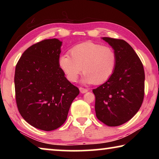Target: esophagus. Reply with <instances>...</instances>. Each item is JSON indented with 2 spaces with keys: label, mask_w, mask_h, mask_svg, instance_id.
Here are the masks:
<instances>
[{
  "label": "esophagus",
  "mask_w": 159,
  "mask_h": 159,
  "mask_svg": "<svg viewBox=\"0 0 159 159\" xmlns=\"http://www.w3.org/2000/svg\"><path fill=\"white\" fill-rule=\"evenodd\" d=\"M79 90H80V92L81 93H87L88 90L86 89V88H82V87H80L79 88Z\"/></svg>",
  "instance_id": "obj_1"
}]
</instances>
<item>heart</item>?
<instances>
[{
  "label": "heart",
  "mask_w": 159,
  "mask_h": 159,
  "mask_svg": "<svg viewBox=\"0 0 159 159\" xmlns=\"http://www.w3.org/2000/svg\"><path fill=\"white\" fill-rule=\"evenodd\" d=\"M69 53L71 57L60 56L58 66L70 82L76 81L83 69L85 82L101 84L111 77L116 66L117 54L108 45L87 41L71 48Z\"/></svg>",
  "instance_id": "heart-1"
}]
</instances>
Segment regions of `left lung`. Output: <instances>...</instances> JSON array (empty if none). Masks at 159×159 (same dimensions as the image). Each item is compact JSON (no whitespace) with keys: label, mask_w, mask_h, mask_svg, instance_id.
Here are the masks:
<instances>
[{"label":"left lung","mask_w":159,"mask_h":159,"mask_svg":"<svg viewBox=\"0 0 159 159\" xmlns=\"http://www.w3.org/2000/svg\"><path fill=\"white\" fill-rule=\"evenodd\" d=\"M117 54V64L110 79L93 90L95 113L108 126H118L139 111L144 96V71L133 48L122 39L104 37Z\"/></svg>","instance_id":"1"}]
</instances>
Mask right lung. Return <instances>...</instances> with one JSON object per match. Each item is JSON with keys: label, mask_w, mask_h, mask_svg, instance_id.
<instances>
[{"label": "right lung", "mask_w": 159, "mask_h": 159, "mask_svg": "<svg viewBox=\"0 0 159 159\" xmlns=\"http://www.w3.org/2000/svg\"><path fill=\"white\" fill-rule=\"evenodd\" d=\"M61 42L45 39L27 48L15 67V98L19 112L31 125L45 131L66 121L79 94L58 66Z\"/></svg>", "instance_id": "obj_1"}]
</instances>
